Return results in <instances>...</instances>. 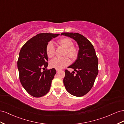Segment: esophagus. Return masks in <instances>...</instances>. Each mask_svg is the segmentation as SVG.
<instances>
[{
    "label": "esophagus",
    "mask_w": 124,
    "mask_h": 124,
    "mask_svg": "<svg viewBox=\"0 0 124 124\" xmlns=\"http://www.w3.org/2000/svg\"><path fill=\"white\" fill-rule=\"evenodd\" d=\"M56 70L57 72H59V71H60V70H60V69H56Z\"/></svg>",
    "instance_id": "1"
}]
</instances>
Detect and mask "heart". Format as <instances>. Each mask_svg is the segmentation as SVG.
Here are the masks:
<instances>
[{"mask_svg": "<svg viewBox=\"0 0 124 124\" xmlns=\"http://www.w3.org/2000/svg\"><path fill=\"white\" fill-rule=\"evenodd\" d=\"M58 44L65 48L64 55L68 56L72 60L77 58L78 51L76 47L73 46V42L70 38L68 37L61 38L58 41ZM46 51L49 58L51 59L54 57L55 54V47L52 42H49L47 44ZM68 57L64 56L63 58H55L50 62V65L52 68L56 69L64 68L70 63V59Z\"/></svg>", "mask_w": 124, "mask_h": 124, "instance_id": "heart-1", "label": "heart"}]
</instances>
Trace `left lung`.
Masks as SVG:
<instances>
[{"mask_svg": "<svg viewBox=\"0 0 124 124\" xmlns=\"http://www.w3.org/2000/svg\"><path fill=\"white\" fill-rule=\"evenodd\" d=\"M61 35L74 39L78 45L77 59L69 66L75 72L65 70L63 83L66 90L74 96L82 97L93 87L98 74V61L93 44L83 35L77 33H62Z\"/></svg>", "mask_w": 124, "mask_h": 124, "instance_id": "8db88e82", "label": "left lung"}]
</instances>
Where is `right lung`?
<instances>
[{"instance_id":"add662e5","label":"right lung","mask_w":124,"mask_h":124,"mask_svg":"<svg viewBox=\"0 0 124 124\" xmlns=\"http://www.w3.org/2000/svg\"><path fill=\"white\" fill-rule=\"evenodd\" d=\"M59 35L38 34L28 40L21 49L17 63L19 78L25 90L31 96L42 97L50 90L56 70L53 68L41 72V70L47 68L48 65L46 51L48 42Z\"/></svg>"}]
</instances>
